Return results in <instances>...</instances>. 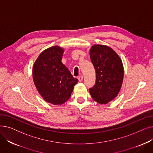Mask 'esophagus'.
I'll return each mask as SVG.
<instances>
[{"mask_svg": "<svg viewBox=\"0 0 153 153\" xmlns=\"http://www.w3.org/2000/svg\"><path fill=\"white\" fill-rule=\"evenodd\" d=\"M77 79H78V80H79V81L81 82V81H82V80H83V76H82V75L80 76H78V77H77Z\"/></svg>", "mask_w": 153, "mask_h": 153, "instance_id": "34e87169", "label": "esophagus"}]
</instances>
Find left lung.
<instances>
[{"mask_svg":"<svg viewBox=\"0 0 153 153\" xmlns=\"http://www.w3.org/2000/svg\"><path fill=\"white\" fill-rule=\"evenodd\" d=\"M90 57L96 73L95 84L89 89L90 94L95 101L106 104L117 97L122 87V61L111 48L102 45L91 47Z\"/></svg>","mask_w":153,"mask_h":153,"instance_id":"obj_1","label":"left lung"}]
</instances>
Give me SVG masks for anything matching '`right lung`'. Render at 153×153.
I'll use <instances>...</instances> for the list:
<instances>
[{
	"instance_id": "add662e5",
	"label": "right lung",
	"mask_w": 153,
	"mask_h": 153,
	"mask_svg": "<svg viewBox=\"0 0 153 153\" xmlns=\"http://www.w3.org/2000/svg\"><path fill=\"white\" fill-rule=\"evenodd\" d=\"M64 50L55 46L44 50L33 67L34 84L40 95L53 105H61L71 97L78 79L61 62Z\"/></svg>"
}]
</instances>
